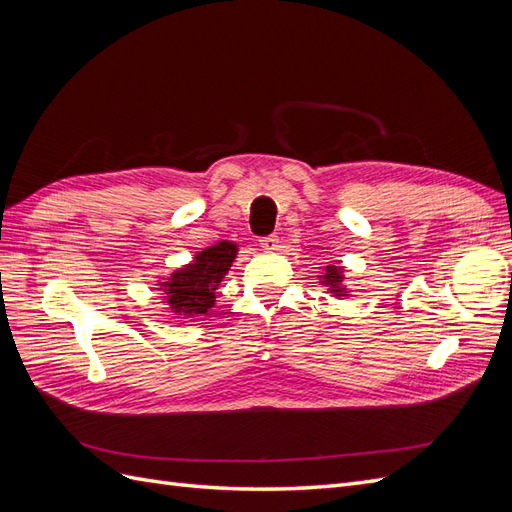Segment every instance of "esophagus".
<instances>
[{"instance_id":"obj_1","label":"esophagus","mask_w":512,"mask_h":512,"mask_svg":"<svg viewBox=\"0 0 512 512\" xmlns=\"http://www.w3.org/2000/svg\"><path fill=\"white\" fill-rule=\"evenodd\" d=\"M277 243H280V237L277 235H269V237H262L260 239V247L265 252H273V250H277Z\"/></svg>"}]
</instances>
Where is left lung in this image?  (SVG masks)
Returning <instances> with one entry per match:
<instances>
[{
	"mask_svg": "<svg viewBox=\"0 0 512 512\" xmlns=\"http://www.w3.org/2000/svg\"><path fill=\"white\" fill-rule=\"evenodd\" d=\"M318 277H320V284L327 288L333 297H348L350 290L344 286L346 275L342 265H327Z\"/></svg>",
	"mask_w": 512,
	"mask_h": 512,
	"instance_id": "1",
	"label": "left lung"
}]
</instances>
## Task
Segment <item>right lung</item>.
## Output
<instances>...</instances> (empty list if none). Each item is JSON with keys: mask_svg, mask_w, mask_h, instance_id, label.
<instances>
[{"mask_svg": "<svg viewBox=\"0 0 512 512\" xmlns=\"http://www.w3.org/2000/svg\"><path fill=\"white\" fill-rule=\"evenodd\" d=\"M239 252V245L232 241H220L179 269H175L164 280H160L162 303L175 318H198L207 316L215 307V290L220 288L226 273L230 271Z\"/></svg>", "mask_w": 512, "mask_h": 512, "instance_id": "right-lung-1", "label": "right lung"}]
</instances>
